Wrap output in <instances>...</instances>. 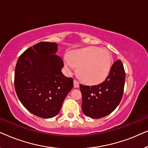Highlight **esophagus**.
<instances>
[{"label":"esophagus","mask_w":148,"mask_h":148,"mask_svg":"<svg viewBox=\"0 0 148 148\" xmlns=\"http://www.w3.org/2000/svg\"><path fill=\"white\" fill-rule=\"evenodd\" d=\"M73 84H74V88H78L79 87V83L78 81L74 79L73 81Z\"/></svg>","instance_id":"obj_1"}]
</instances>
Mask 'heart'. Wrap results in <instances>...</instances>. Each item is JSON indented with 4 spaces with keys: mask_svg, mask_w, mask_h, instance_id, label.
Masks as SVG:
<instances>
[{
    "mask_svg": "<svg viewBox=\"0 0 148 148\" xmlns=\"http://www.w3.org/2000/svg\"><path fill=\"white\" fill-rule=\"evenodd\" d=\"M112 56L108 50L90 46L70 52L64 59L69 72L77 67L82 81L88 84H98L106 79L110 71Z\"/></svg>",
    "mask_w": 148,
    "mask_h": 148,
    "instance_id": "b5f03b06",
    "label": "heart"
}]
</instances>
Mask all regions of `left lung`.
<instances>
[{"mask_svg":"<svg viewBox=\"0 0 148 148\" xmlns=\"http://www.w3.org/2000/svg\"><path fill=\"white\" fill-rule=\"evenodd\" d=\"M125 81L123 64L121 60H117L102 84L92 86L80 84L84 114L92 119H100L113 112L122 99Z\"/></svg>","mask_w":148,"mask_h":148,"instance_id":"obj_1","label":"left lung"}]
</instances>
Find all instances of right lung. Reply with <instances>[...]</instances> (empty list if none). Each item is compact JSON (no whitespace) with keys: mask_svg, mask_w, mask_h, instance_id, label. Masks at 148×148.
Returning a JSON list of instances; mask_svg holds the SVG:
<instances>
[{"mask_svg":"<svg viewBox=\"0 0 148 148\" xmlns=\"http://www.w3.org/2000/svg\"><path fill=\"white\" fill-rule=\"evenodd\" d=\"M58 44L42 42L27 48L18 58L15 89L20 102L36 116L49 119L59 112L73 87L72 77L61 72L63 61L56 54Z\"/></svg>","mask_w":148,"mask_h":148,"instance_id":"right-lung-1","label":"right lung"}]
</instances>
